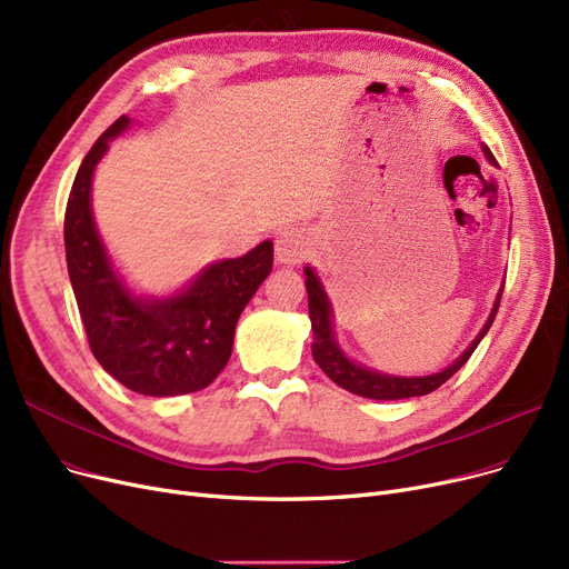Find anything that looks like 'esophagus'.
I'll return each instance as SVG.
<instances>
[{
    "label": "esophagus",
    "instance_id": "obj_1",
    "mask_svg": "<svg viewBox=\"0 0 569 569\" xmlns=\"http://www.w3.org/2000/svg\"><path fill=\"white\" fill-rule=\"evenodd\" d=\"M309 237L305 230L298 228H288L277 234V260L281 264H298L307 258L309 253Z\"/></svg>",
    "mask_w": 569,
    "mask_h": 569
}]
</instances>
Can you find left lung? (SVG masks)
Segmentation results:
<instances>
[{
  "label": "left lung",
  "instance_id": "obj_1",
  "mask_svg": "<svg viewBox=\"0 0 569 569\" xmlns=\"http://www.w3.org/2000/svg\"><path fill=\"white\" fill-rule=\"evenodd\" d=\"M483 148V156L490 164H496V158L488 151V146ZM307 274V292H309V318H311V330H313V343H311V356L316 360V365L323 369V372L343 390H349L353 395H360V398H369V400H405V398H418V395H428L432 390H437L443 381H449L458 369L469 360V356L475 353V349L479 346V341L486 337L488 328L496 320L498 307H500V298H502V288L496 298V305L490 309V316L483 323V328L479 330V335L472 339V343L449 365L443 367L441 372L437 375H428V377H395V375H386L379 372V369L365 367L356 360H351L349 356L343 353V349L337 341L335 335V311L330 305L328 292L320 283L316 269L311 264L305 267ZM505 286V283H502Z\"/></svg>",
  "mask_w": 569,
  "mask_h": 569
}]
</instances>
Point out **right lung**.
<instances>
[{"label":"right lung","mask_w":569,"mask_h":569,"mask_svg":"<svg viewBox=\"0 0 569 569\" xmlns=\"http://www.w3.org/2000/svg\"><path fill=\"white\" fill-rule=\"evenodd\" d=\"M130 126L120 116L73 179L64 213L67 269L97 362L139 395L171 398L202 390L223 372L237 320L271 271L274 243L264 239L241 258L211 262L162 298L134 292L113 267L92 216L94 169Z\"/></svg>","instance_id":"right-lung-1"}]
</instances>
